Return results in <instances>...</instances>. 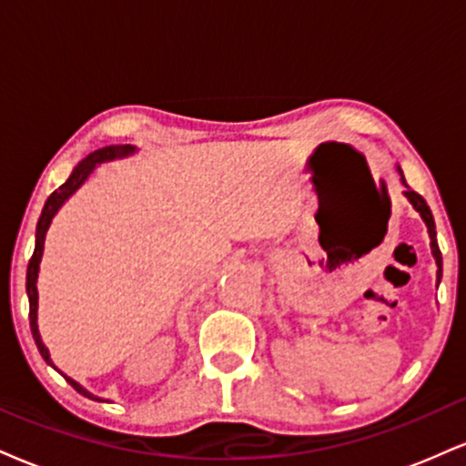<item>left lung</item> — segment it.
Masks as SVG:
<instances>
[{
    "label": "left lung",
    "instance_id": "left-lung-1",
    "mask_svg": "<svg viewBox=\"0 0 466 466\" xmlns=\"http://www.w3.org/2000/svg\"><path fill=\"white\" fill-rule=\"evenodd\" d=\"M401 179H403V176H401ZM403 184H406V179H403ZM403 195H406V198L410 199V204L414 206V210H417L419 215H421V218L425 221V226H428L431 254H434L436 267H439V271H436V278H439V282H441V278H442V256H441V249H439V240H436V226H434V217H431L430 206L425 204V199L417 193V190L408 188V190H403Z\"/></svg>",
    "mask_w": 466,
    "mask_h": 466
}]
</instances>
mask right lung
Returning a JSON list of instances; mask_svg holds the SVG:
<instances>
[{"label": "right lung", "mask_w": 466, "mask_h": 466, "mask_svg": "<svg viewBox=\"0 0 466 466\" xmlns=\"http://www.w3.org/2000/svg\"><path fill=\"white\" fill-rule=\"evenodd\" d=\"M134 147L132 145H108V147H102L97 151H93V154H88L86 158H84L80 165L73 169V173L69 176V179L60 187L58 190H54L52 195H49L47 201H45V208L41 212V217H38V223H36V245H35V254L30 258V265H27V278H25V290H27V299H30V329H32V336H35V343L38 347V351H41L43 360L47 364H52V358H49V351L47 347L43 345L41 340V334H38V325H36V310H38V293H36V278H38V265H41V258H43V243H45V234H47V228L49 223H52V218L56 212H58L60 206L65 204V199L69 198V195L76 193L77 188L82 187V182L91 176V171L95 169V165H99V162L104 160H112V158H121V156H127L132 154ZM65 380L69 382L73 389L77 390V393L88 397V400H97L102 401L99 397H95L88 393V390H84L80 384L73 382L71 378Z\"/></svg>", "instance_id": "add662e5"}]
</instances>
